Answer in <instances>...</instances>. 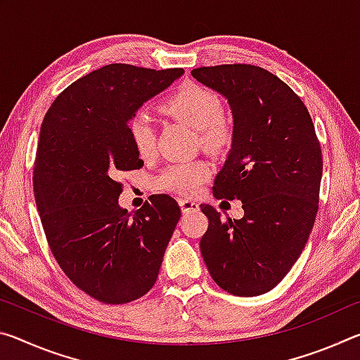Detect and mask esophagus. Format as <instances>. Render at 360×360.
<instances>
[{"label":"esophagus","instance_id":"obj_1","mask_svg":"<svg viewBox=\"0 0 360 360\" xmlns=\"http://www.w3.org/2000/svg\"><path fill=\"white\" fill-rule=\"evenodd\" d=\"M179 206H181L182 212H195V211L200 210V205L197 202H193V200H188V198H181Z\"/></svg>","mask_w":360,"mask_h":360}]
</instances>
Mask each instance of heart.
Returning a JSON list of instances; mask_svg holds the SVG:
<instances>
[{"mask_svg":"<svg viewBox=\"0 0 360 360\" xmlns=\"http://www.w3.org/2000/svg\"><path fill=\"white\" fill-rule=\"evenodd\" d=\"M162 111L197 130L205 149L219 152L233 143V122L222 114L221 98L203 85L188 84L176 90L162 103ZM129 136L139 158L149 160L155 155L157 130L149 114L138 112L133 115L129 122ZM208 174L210 168L205 162L178 163L167 168L157 182L167 191L192 195Z\"/></svg>","mask_w":360,"mask_h":360,"instance_id":"obj_1","label":"heart"}]
</instances>
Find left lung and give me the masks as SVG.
Returning a JSON list of instances; mask_svg holds the SVG:
<instances>
[{
	"label": "left lung",
	"instance_id": "obj_1",
	"mask_svg": "<svg viewBox=\"0 0 360 360\" xmlns=\"http://www.w3.org/2000/svg\"><path fill=\"white\" fill-rule=\"evenodd\" d=\"M192 76L230 105L235 136L212 193L238 198L245 210L241 219H222L200 206L210 221L200 251L219 288L265 294L300 257L318 214L322 154L311 115L288 84L259 66H203Z\"/></svg>",
	"mask_w": 360,
	"mask_h": 360
}]
</instances>
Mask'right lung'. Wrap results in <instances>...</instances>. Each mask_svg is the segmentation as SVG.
Masks as SVG:
<instances>
[{
  "label": "right lung",
  "mask_w": 360,
  "mask_h": 360,
  "mask_svg": "<svg viewBox=\"0 0 360 360\" xmlns=\"http://www.w3.org/2000/svg\"><path fill=\"white\" fill-rule=\"evenodd\" d=\"M182 75L106 65L66 87L42 120L33 169L42 229L65 275L98 302L148 294L181 217L165 193L135 212L120 208L117 178L144 165L130 141V119Z\"/></svg>",
  "instance_id": "1"
}]
</instances>
